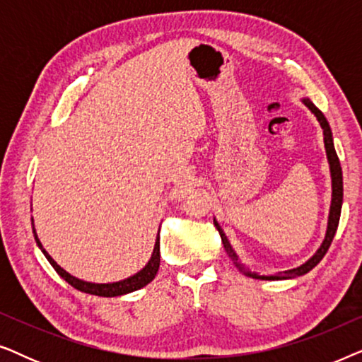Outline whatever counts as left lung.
I'll return each mask as SVG.
<instances>
[{
	"label": "left lung",
	"instance_id": "8db88e82",
	"mask_svg": "<svg viewBox=\"0 0 362 362\" xmlns=\"http://www.w3.org/2000/svg\"><path fill=\"white\" fill-rule=\"evenodd\" d=\"M303 103L306 107L310 108L311 112L315 113V117L318 118L321 128H323V135H325V148H326V156H328V161H329V170H331V182H333V197H331V207H329V217H328V229H326V235H325V240L323 244L318 250H316V254L311 257L308 262H305L303 265L296 267V269H291V270H285V272H279L276 275H259V274H252L245 269L244 265L239 264V257L235 255L234 249H232L229 240H227V237L224 234V230L221 229V226L217 224L216 219H214V226L216 229L219 230L221 234V239H222V244H224V249L227 252V255L230 257V260L234 262L237 265V269H239L242 274H245L247 276H252V279H262V280H285V279H295V276H300V275H305L308 274L311 269H315L316 265L320 264L321 259L326 255V252H328L331 242L334 239V234H336V229H338V224H339V216H341V206H343V171H341V165H339V158L336 155V150H334V145H333V133H331V128H329V123L326 120L323 113L318 108L315 107L313 102H310L308 98H303Z\"/></svg>",
	"mask_w": 362,
	"mask_h": 362
}]
</instances>
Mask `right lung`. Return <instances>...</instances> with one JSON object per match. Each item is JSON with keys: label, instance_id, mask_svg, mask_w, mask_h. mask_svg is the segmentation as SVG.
Returning a JSON list of instances; mask_svg holds the SVG:
<instances>
[{"label": "right lung", "instance_id": "add662e5", "mask_svg": "<svg viewBox=\"0 0 362 362\" xmlns=\"http://www.w3.org/2000/svg\"><path fill=\"white\" fill-rule=\"evenodd\" d=\"M34 237H36V242L37 245L41 247L42 254L46 255V259L49 260V264L54 267V270L57 272L59 275L62 276L64 280L67 281L69 285H72L74 288L78 290V291H83V293H88V295H97V296H118V295H125V293H130V291H135V290H140L143 286L150 284V281L155 279V275L158 274V269H160V234H158V239L155 242V249H153V254H151V259L148 264L145 265V269L138 272L130 279H125L122 281H115V284H90V281H83V280H78L76 276H72L71 274H67L66 270L61 269L51 255L47 254L46 250L42 249L41 242H39L37 235H36V230H34Z\"/></svg>", "mask_w": 362, "mask_h": 362}]
</instances>
